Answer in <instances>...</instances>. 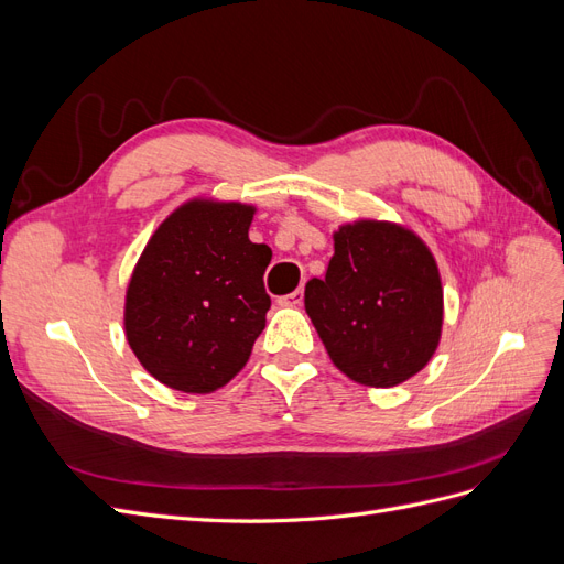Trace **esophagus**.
<instances>
[{"mask_svg": "<svg viewBox=\"0 0 564 564\" xmlns=\"http://www.w3.org/2000/svg\"><path fill=\"white\" fill-rule=\"evenodd\" d=\"M301 303H303V289H296V292L280 299V305H286V308H299Z\"/></svg>", "mask_w": 564, "mask_h": 564, "instance_id": "34e87169", "label": "esophagus"}]
</instances>
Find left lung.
Listing matches in <instances>:
<instances>
[{"mask_svg": "<svg viewBox=\"0 0 564 564\" xmlns=\"http://www.w3.org/2000/svg\"><path fill=\"white\" fill-rule=\"evenodd\" d=\"M305 313L348 379L404 383L431 362L442 336L435 256L414 230L390 220L338 226L327 275L305 284Z\"/></svg>", "mask_w": 564, "mask_h": 564, "instance_id": "8db88e82", "label": "left lung"}]
</instances>
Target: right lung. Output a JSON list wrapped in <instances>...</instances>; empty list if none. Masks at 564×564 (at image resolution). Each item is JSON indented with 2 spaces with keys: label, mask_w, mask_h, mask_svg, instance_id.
Listing matches in <instances>:
<instances>
[{
  "label": "right lung",
  "mask_w": 564,
  "mask_h": 564,
  "mask_svg": "<svg viewBox=\"0 0 564 564\" xmlns=\"http://www.w3.org/2000/svg\"><path fill=\"white\" fill-rule=\"evenodd\" d=\"M256 207L193 197L152 232L124 296L127 344L166 388L207 395L247 365L265 327L272 259L249 240Z\"/></svg>",
  "instance_id": "obj_1"
}]
</instances>
